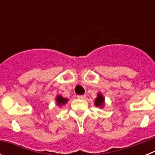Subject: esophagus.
<instances>
[{"label":"esophagus","mask_w":155,"mask_h":155,"mask_svg":"<svg viewBox=\"0 0 155 155\" xmlns=\"http://www.w3.org/2000/svg\"><path fill=\"white\" fill-rule=\"evenodd\" d=\"M86 98L85 94H82V95H78V98L79 99H84Z\"/></svg>","instance_id":"1"}]
</instances>
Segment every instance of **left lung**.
Returning a JSON list of instances; mask_svg holds the SVG:
<instances>
[{
  "instance_id": "8db88e82",
  "label": "left lung",
  "mask_w": 155,
  "mask_h": 155,
  "mask_svg": "<svg viewBox=\"0 0 155 155\" xmlns=\"http://www.w3.org/2000/svg\"><path fill=\"white\" fill-rule=\"evenodd\" d=\"M104 102H105V98H104L103 95L101 93H98V96L94 100V105H96L97 107H103Z\"/></svg>"
}]
</instances>
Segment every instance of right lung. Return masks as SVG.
Here are the masks:
<instances>
[{"label": "right lung", "mask_w": 155, "mask_h": 155, "mask_svg": "<svg viewBox=\"0 0 155 155\" xmlns=\"http://www.w3.org/2000/svg\"><path fill=\"white\" fill-rule=\"evenodd\" d=\"M56 101H57V103L59 106H61V105H65L67 102H68V98H65L64 97H62L61 95H58L56 98Z\"/></svg>", "instance_id": "right-lung-1"}]
</instances>
